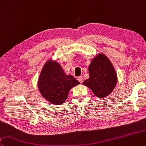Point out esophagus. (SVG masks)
I'll return each mask as SVG.
<instances>
[{
    "mask_svg": "<svg viewBox=\"0 0 146 146\" xmlns=\"http://www.w3.org/2000/svg\"><path fill=\"white\" fill-rule=\"evenodd\" d=\"M77 80L80 82V83L82 84V82H84V78H83V76H78V78H77Z\"/></svg>",
    "mask_w": 146,
    "mask_h": 146,
    "instance_id": "34e87169",
    "label": "esophagus"
}]
</instances>
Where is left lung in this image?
I'll list each match as a JSON object with an SVG mask.
<instances>
[{
  "instance_id": "left-lung-1",
  "label": "left lung",
  "mask_w": 146,
  "mask_h": 146,
  "mask_svg": "<svg viewBox=\"0 0 146 146\" xmlns=\"http://www.w3.org/2000/svg\"><path fill=\"white\" fill-rule=\"evenodd\" d=\"M89 78L83 82L94 95L102 98L109 95L117 81V73L110 60L105 55H97L89 66Z\"/></svg>"
}]
</instances>
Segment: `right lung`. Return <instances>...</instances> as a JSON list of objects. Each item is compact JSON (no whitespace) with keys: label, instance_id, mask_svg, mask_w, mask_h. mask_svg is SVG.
Wrapping results in <instances>:
<instances>
[{"label":"right lung","instance_id":"right-lung-1","mask_svg":"<svg viewBox=\"0 0 146 146\" xmlns=\"http://www.w3.org/2000/svg\"><path fill=\"white\" fill-rule=\"evenodd\" d=\"M78 84L80 82L76 79L66 75L61 66L51 59L43 66L38 82L42 96L54 105L64 103L71 89Z\"/></svg>","mask_w":146,"mask_h":146}]
</instances>
